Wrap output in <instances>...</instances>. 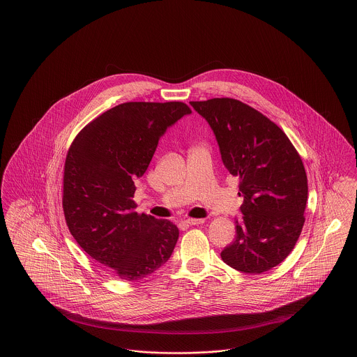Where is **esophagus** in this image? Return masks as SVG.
Returning <instances> with one entry per match:
<instances>
[{
	"mask_svg": "<svg viewBox=\"0 0 357 357\" xmlns=\"http://www.w3.org/2000/svg\"><path fill=\"white\" fill-rule=\"evenodd\" d=\"M206 220L204 219H185L184 220V223H187V225H190V226H199V225H203Z\"/></svg>",
	"mask_w": 357,
	"mask_h": 357,
	"instance_id": "34e87169",
	"label": "esophagus"
}]
</instances>
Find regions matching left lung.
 Segmentation results:
<instances>
[{
    "instance_id": "obj_1",
    "label": "left lung",
    "mask_w": 357,
    "mask_h": 357,
    "mask_svg": "<svg viewBox=\"0 0 357 357\" xmlns=\"http://www.w3.org/2000/svg\"><path fill=\"white\" fill-rule=\"evenodd\" d=\"M208 121L223 165L239 177L243 197L236 239L222 260L243 273H262L292 252L305 225L307 176L302 158L280 127L239 100L190 101Z\"/></svg>"
}]
</instances>
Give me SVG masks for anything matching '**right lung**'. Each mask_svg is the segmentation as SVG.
Listing matches in <instances>:
<instances>
[{
    "label": "right lung",
    "mask_w": 357,
    "mask_h": 357,
    "mask_svg": "<svg viewBox=\"0 0 357 357\" xmlns=\"http://www.w3.org/2000/svg\"><path fill=\"white\" fill-rule=\"evenodd\" d=\"M190 107L180 101L123 102L85 126L73 141L63 174V213L77 243L121 280H139L173 253L178 229L137 214L134 180L160 138Z\"/></svg>",
    "instance_id": "add662e5"
}]
</instances>
